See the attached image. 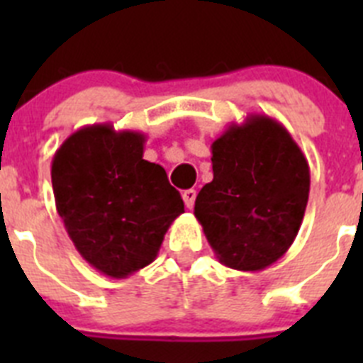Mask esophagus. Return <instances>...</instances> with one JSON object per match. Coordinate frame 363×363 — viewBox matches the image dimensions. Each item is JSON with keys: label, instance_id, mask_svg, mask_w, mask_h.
<instances>
[{"label": "esophagus", "instance_id": "1", "mask_svg": "<svg viewBox=\"0 0 363 363\" xmlns=\"http://www.w3.org/2000/svg\"><path fill=\"white\" fill-rule=\"evenodd\" d=\"M184 201L185 205H187V209H192L194 207V200H196V191L194 189H187V191H184Z\"/></svg>", "mask_w": 363, "mask_h": 363}]
</instances>
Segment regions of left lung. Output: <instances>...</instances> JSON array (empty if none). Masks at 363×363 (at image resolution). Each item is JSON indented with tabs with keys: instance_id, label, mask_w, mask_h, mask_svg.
I'll list each match as a JSON object with an SVG mask.
<instances>
[{
	"instance_id": "obj_1",
	"label": "left lung",
	"mask_w": 363,
	"mask_h": 363,
	"mask_svg": "<svg viewBox=\"0 0 363 363\" xmlns=\"http://www.w3.org/2000/svg\"><path fill=\"white\" fill-rule=\"evenodd\" d=\"M211 150L214 176L198 192L194 216L220 264L264 271L300 230L311 187L306 154L265 114L230 123Z\"/></svg>"
}]
</instances>
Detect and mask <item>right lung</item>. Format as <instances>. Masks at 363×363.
Returning a JSON list of instances; mask_svg holds the SVG:
<instances>
[{
  "label": "right lung",
  "mask_w": 363,
  "mask_h": 363,
  "mask_svg": "<svg viewBox=\"0 0 363 363\" xmlns=\"http://www.w3.org/2000/svg\"><path fill=\"white\" fill-rule=\"evenodd\" d=\"M145 134L94 123L70 134L52 158V189L74 247L108 278L152 264L184 200L158 163L143 160Z\"/></svg>",
  "instance_id": "1"
}]
</instances>
